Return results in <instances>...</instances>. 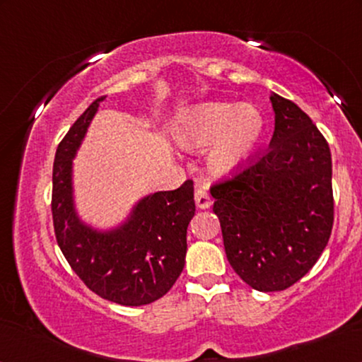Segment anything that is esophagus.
I'll return each mask as SVG.
<instances>
[{
    "label": "esophagus",
    "instance_id": "34e87169",
    "mask_svg": "<svg viewBox=\"0 0 362 362\" xmlns=\"http://www.w3.org/2000/svg\"><path fill=\"white\" fill-rule=\"evenodd\" d=\"M194 201H196V206L199 207V209H207V207H211V204H212L209 194H207V192L202 191V189L196 191Z\"/></svg>",
    "mask_w": 362,
    "mask_h": 362
}]
</instances>
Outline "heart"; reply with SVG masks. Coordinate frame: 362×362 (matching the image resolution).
<instances>
[{"label":"heart","mask_w":362,"mask_h":362,"mask_svg":"<svg viewBox=\"0 0 362 362\" xmlns=\"http://www.w3.org/2000/svg\"><path fill=\"white\" fill-rule=\"evenodd\" d=\"M265 130V115L252 103L206 102L186 113L176 140L185 148L209 146L206 165L211 173L222 176L250 160Z\"/></svg>","instance_id":"obj_1"}]
</instances>
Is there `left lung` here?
<instances>
[{
  "label": "left lung",
  "instance_id": "1",
  "mask_svg": "<svg viewBox=\"0 0 362 362\" xmlns=\"http://www.w3.org/2000/svg\"><path fill=\"white\" fill-rule=\"evenodd\" d=\"M269 150L211 187L226 255L259 291H280L308 274L334 221L329 146L311 118L272 92Z\"/></svg>",
  "mask_w": 362,
  "mask_h": 362
}]
</instances>
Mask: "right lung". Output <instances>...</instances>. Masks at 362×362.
<instances>
[{
  "label": "right lung",
  "instance_id": "add662e5",
  "mask_svg": "<svg viewBox=\"0 0 362 362\" xmlns=\"http://www.w3.org/2000/svg\"><path fill=\"white\" fill-rule=\"evenodd\" d=\"M105 97L97 98L59 143L52 168L57 244L83 284L102 298L141 306L161 298L185 269L186 232L196 212L192 181L141 197L120 226L100 230L77 214L74 158Z\"/></svg>",
  "mask_w": 362,
  "mask_h": 362
}]
</instances>
